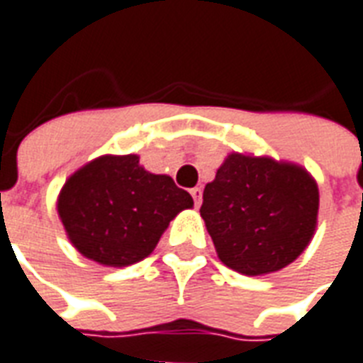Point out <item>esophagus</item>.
Masks as SVG:
<instances>
[{
  "mask_svg": "<svg viewBox=\"0 0 363 363\" xmlns=\"http://www.w3.org/2000/svg\"><path fill=\"white\" fill-rule=\"evenodd\" d=\"M190 194H192L196 207H199V205H201V188H192V190H190Z\"/></svg>",
  "mask_w": 363,
  "mask_h": 363,
  "instance_id": "obj_1",
  "label": "esophagus"
}]
</instances>
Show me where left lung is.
<instances>
[{
    "instance_id": "left-lung-1",
    "label": "left lung",
    "mask_w": 363,
    "mask_h": 363,
    "mask_svg": "<svg viewBox=\"0 0 363 363\" xmlns=\"http://www.w3.org/2000/svg\"><path fill=\"white\" fill-rule=\"evenodd\" d=\"M318 201L316 181L301 165L232 152L207 182L199 213L222 264L256 277L286 267L309 247Z\"/></svg>"
}]
</instances>
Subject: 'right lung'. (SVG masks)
I'll use <instances>...</instances> for the list:
<instances>
[{
  "label": "right lung",
  "instance_id": "obj_1",
  "mask_svg": "<svg viewBox=\"0 0 363 363\" xmlns=\"http://www.w3.org/2000/svg\"><path fill=\"white\" fill-rule=\"evenodd\" d=\"M192 196L169 175H154L137 154H104L65 181L56 209L79 252L107 267L147 258Z\"/></svg>",
  "mask_w": 363,
  "mask_h": 363
}]
</instances>
